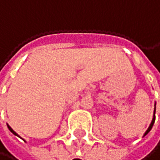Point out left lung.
Returning a JSON list of instances; mask_svg holds the SVG:
<instances>
[{"mask_svg":"<svg viewBox=\"0 0 160 160\" xmlns=\"http://www.w3.org/2000/svg\"><path fill=\"white\" fill-rule=\"evenodd\" d=\"M155 106H156V104H155ZM155 113H156V108H155V112H154V116H153V120H152V122H151V124H150V126H149V128H148V129L146 130V132L144 133V135L143 136H145L151 129H152V128H153V126H154V123H155V120H156V116H155Z\"/></svg>","mask_w":160,"mask_h":160,"instance_id":"8db88e82","label":"left lung"}]
</instances>
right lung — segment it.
<instances>
[{"mask_svg":"<svg viewBox=\"0 0 160 160\" xmlns=\"http://www.w3.org/2000/svg\"><path fill=\"white\" fill-rule=\"evenodd\" d=\"M7 127H8V128H9V130H10V131H11V132H12V133H13L14 135H16V136H18V137H19V136H18V134H17V133H16V132H15V131H14V130H13V129H12V128H11L10 127H9V126H8V125H7Z\"/></svg>","mask_w":160,"mask_h":160,"instance_id":"1","label":"right lung"}]
</instances>
